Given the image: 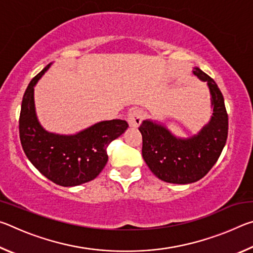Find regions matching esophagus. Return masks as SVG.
Wrapping results in <instances>:
<instances>
[{"mask_svg":"<svg viewBox=\"0 0 253 253\" xmlns=\"http://www.w3.org/2000/svg\"><path fill=\"white\" fill-rule=\"evenodd\" d=\"M144 118V115L142 113V110L139 109H132L127 115V122L128 125L132 128H136L140 125Z\"/></svg>","mask_w":253,"mask_h":253,"instance_id":"1","label":"esophagus"}]
</instances>
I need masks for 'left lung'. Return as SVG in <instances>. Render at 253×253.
I'll list each match as a JSON object with an SVG mask.
<instances>
[{
  "label": "left lung",
  "mask_w": 253,
  "mask_h": 253,
  "mask_svg": "<svg viewBox=\"0 0 253 253\" xmlns=\"http://www.w3.org/2000/svg\"><path fill=\"white\" fill-rule=\"evenodd\" d=\"M193 74L208 84L212 115L198 134L187 138L175 136L164 124L143 121L142 154L152 173L173 184L194 183L208 174L219 160L228 138V114L224 98L211 77L195 67Z\"/></svg>",
  "instance_id": "8db88e82"
}]
</instances>
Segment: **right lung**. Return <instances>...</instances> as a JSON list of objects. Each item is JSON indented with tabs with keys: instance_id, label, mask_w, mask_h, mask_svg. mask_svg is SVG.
<instances>
[{
	"instance_id": "obj_1",
	"label": "right lung",
	"mask_w": 253,
	"mask_h": 253,
	"mask_svg": "<svg viewBox=\"0 0 253 253\" xmlns=\"http://www.w3.org/2000/svg\"><path fill=\"white\" fill-rule=\"evenodd\" d=\"M46 66L29 84L24 92L19 121L21 145L32 165L44 176L61 186H77L92 181L108 161L107 147L127 129L123 119L98 122L76 134L46 130L37 116L34 87Z\"/></svg>"
}]
</instances>
